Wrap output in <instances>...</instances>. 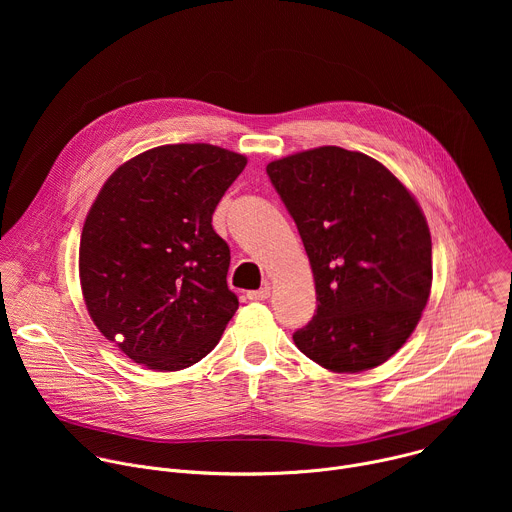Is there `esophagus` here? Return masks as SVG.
Here are the masks:
<instances>
[{
    "instance_id": "1",
    "label": "esophagus",
    "mask_w": 512,
    "mask_h": 512,
    "mask_svg": "<svg viewBox=\"0 0 512 512\" xmlns=\"http://www.w3.org/2000/svg\"><path fill=\"white\" fill-rule=\"evenodd\" d=\"M271 296V287L265 283L263 287H259V289H253V291H247V298L249 300H255V302H259V300H267Z\"/></svg>"
}]
</instances>
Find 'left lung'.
Masks as SVG:
<instances>
[{
	"label": "left lung",
	"instance_id": "obj_1",
	"mask_svg": "<svg viewBox=\"0 0 512 512\" xmlns=\"http://www.w3.org/2000/svg\"><path fill=\"white\" fill-rule=\"evenodd\" d=\"M304 241L318 310L296 346L332 373L389 360L431 289V235L413 194L377 160L336 145L267 164Z\"/></svg>",
	"mask_w": 512,
	"mask_h": 512
}]
</instances>
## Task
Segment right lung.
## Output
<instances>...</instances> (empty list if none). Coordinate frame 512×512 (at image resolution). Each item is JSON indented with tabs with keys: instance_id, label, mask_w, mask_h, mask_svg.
<instances>
[{
	"instance_id": "add662e5",
	"label": "right lung",
	"mask_w": 512,
	"mask_h": 512,
	"mask_svg": "<svg viewBox=\"0 0 512 512\" xmlns=\"http://www.w3.org/2000/svg\"><path fill=\"white\" fill-rule=\"evenodd\" d=\"M245 166L218 145L174 143L131 158L103 184L81 235V287L99 332L133 362L192 367L235 316L231 251L212 212Z\"/></svg>"
}]
</instances>
